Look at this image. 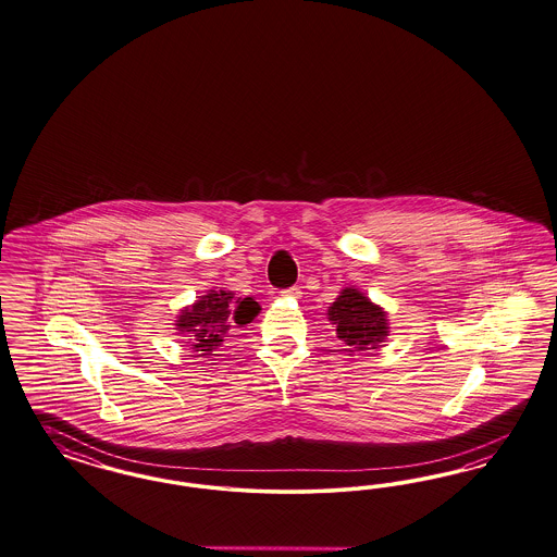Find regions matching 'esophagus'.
<instances>
[{"label":"esophagus","instance_id":"esophagus-1","mask_svg":"<svg viewBox=\"0 0 557 557\" xmlns=\"http://www.w3.org/2000/svg\"><path fill=\"white\" fill-rule=\"evenodd\" d=\"M282 296L284 298H300L302 289L298 288V286H292V288L282 289Z\"/></svg>","mask_w":557,"mask_h":557}]
</instances>
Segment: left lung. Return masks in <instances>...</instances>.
Here are the masks:
<instances>
[{
  "instance_id": "8db88e82",
  "label": "left lung",
  "mask_w": 557,
  "mask_h": 557,
  "mask_svg": "<svg viewBox=\"0 0 557 557\" xmlns=\"http://www.w3.org/2000/svg\"><path fill=\"white\" fill-rule=\"evenodd\" d=\"M329 321L337 326V337L344 342L346 351L376 349V344H381L388 333L383 310L358 289L342 292L329 308Z\"/></svg>"
}]
</instances>
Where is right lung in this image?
I'll return each instance as SVG.
<instances>
[{"instance_id":"add662e5","label":"right lung","mask_w":557,"mask_h":557,"mask_svg":"<svg viewBox=\"0 0 557 557\" xmlns=\"http://www.w3.org/2000/svg\"><path fill=\"white\" fill-rule=\"evenodd\" d=\"M259 312L252 298H234L226 289H210L191 308H185L176 326L189 337L193 351H213L228 335L232 323L247 325Z\"/></svg>"}]
</instances>
